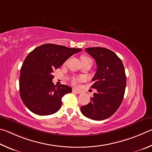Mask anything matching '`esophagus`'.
Returning a JSON list of instances; mask_svg holds the SVG:
<instances>
[{"mask_svg":"<svg viewBox=\"0 0 152 152\" xmlns=\"http://www.w3.org/2000/svg\"><path fill=\"white\" fill-rule=\"evenodd\" d=\"M73 93H75V94H81V91H79V90L75 89H73Z\"/></svg>","mask_w":152,"mask_h":152,"instance_id":"esophagus-1","label":"esophagus"}]
</instances>
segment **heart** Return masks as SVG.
I'll return each mask as SVG.
<instances>
[{"instance_id": "obj_1", "label": "heart", "mask_w": 152, "mask_h": 152, "mask_svg": "<svg viewBox=\"0 0 152 152\" xmlns=\"http://www.w3.org/2000/svg\"><path fill=\"white\" fill-rule=\"evenodd\" d=\"M82 61H91V58L88 57H86V56H83L81 58ZM84 79V77L82 76H74L71 78V83L74 86H76L77 85L79 82L82 81Z\"/></svg>"}]
</instances>
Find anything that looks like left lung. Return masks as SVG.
I'll return each instance as SVG.
<instances>
[{"mask_svg": "<svg viewBox=\"0 0 152 152\" xmlns=\"http://www.w3.org/2000/svg\"><path fill=\"white\" fill-rule=\"evenodd\" d=\"M96 61L97 71L91 87L97 89L91 102L81 107L83 115L93 120H103L118 110L123 101L126 75L121 60L112 50L103 47L86 48Z\"/></svg>", "mask_w": 152, "mask_h": 152, "instance_id": "8db88e82", "label": "left lung"}]
</instances>
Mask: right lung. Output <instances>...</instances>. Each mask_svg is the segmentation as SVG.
<instances>
[{
    "label": "right lung",
    "instance_id": "1",
    "mask_svg": "<svg viewBox=\"0 0 152 152\" xmlns=\"http://www.w3.org/2000/svg\"><path fill=\"white\" fill-rule=\"evenodd\" d=\"M81 49L62 45L44 44L26 56L20 69V96L31 112L39 115H49L57 112L62 105V97L71 93L65 85L55 86L53 71Z\"/></svg>",
    "mask_w": 152,
    "mask_h": 152
}]
</instances>
